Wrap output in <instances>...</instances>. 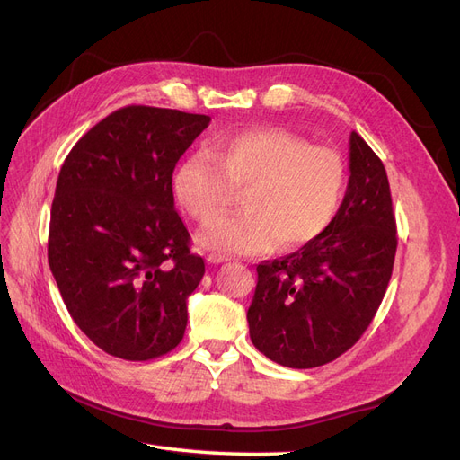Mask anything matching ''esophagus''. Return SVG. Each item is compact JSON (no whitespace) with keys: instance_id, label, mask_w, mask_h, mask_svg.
I'll return each mask as SVG.
<instances>
[{"instance_id":"1","label":"esophagus","mask_w":460,"mask_h":460,"mask_svg":"<svg viewBox=\"0 0 460 460\" xmlns=\"http://www.w3.org/2000/svg\"><path fill=\"white\" fill-rule=\"evenodd\" d=\"M228 261H232V257H228V255H220V253H208L207 255V262H211V264L228 262Z\"/></svg>"}]
</instances>
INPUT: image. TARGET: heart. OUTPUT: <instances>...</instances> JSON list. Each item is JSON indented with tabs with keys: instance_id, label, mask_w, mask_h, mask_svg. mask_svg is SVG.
Returning <instances> with one entry per match:
<instances>
[{
	"instance_id": "b5f03b06",
	"label": "heart",
	"mask_w": 460,
	"mask_h": 460,
	"mask_svg": "<svg viewBox=\"0 0 460 460\" xmlns=\"http://www.w3.org/2000/svg\"><path fill=\"white\" fill-rule=\"evenodd\" d=\"M343 186L345 166L336 151L272 128L218 137L174 174L178 203L203 225L226 210L234 189L246 188L243 214L198 235L201 245L222 253H259L274 243L289 252L313 242L336 215Z\"/></svg>"
}]
</instances>
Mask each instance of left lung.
I'll return each instance as SVG.
<instances>
[{"label":"left lung","instance_id":"1","mask_svg":"<svg viewBox=\"0 0 460 460\" xmlns=\"http://www.w3.org/2000/svg\"><path fill=\"white\" fill-rule=\"evenodd\" d=\"M349 184L328 228L296 253L257 267L247 311L257 349L289 368L332 363L358 341L392 278L397 226L380 157L349 137Z\"/></svg>","mask_w":460,"mask_h":460}]
</instances>
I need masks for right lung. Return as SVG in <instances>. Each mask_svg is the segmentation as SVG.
Wrapping results in <instances>:
<instances>
[{
	"label": "right lung",
	"mask_w": 460,
	"mask_h": 460,
	"mask_svg": "<svg viewBox=\"0 0 460 460\" xmlns=\"http://www.w3.org/2000/svg\"><path fill=\"white\" fill-rule=\"evenodd\" d=\"M211 117L128 105L88 130L55 188L48 261L76 326L105 353L149 360L182 341L205 274L174 211L172 172Z\"/></svg>",
	"instance_id": "add662e5"
}]
</instances>
